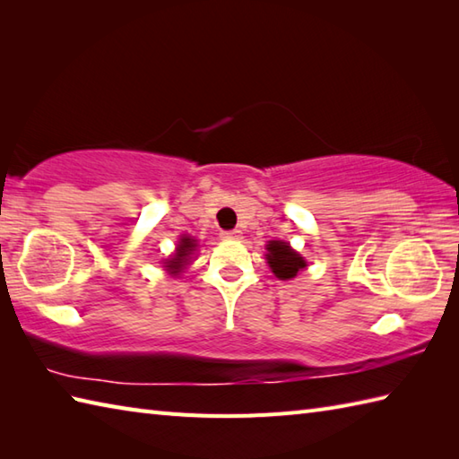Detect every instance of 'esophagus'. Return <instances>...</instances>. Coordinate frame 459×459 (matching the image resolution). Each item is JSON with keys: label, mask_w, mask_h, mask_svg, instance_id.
I'll list each match as a JSON object with an SVG mask.
<instances>
[{"label": "esophagus", "mask_w": 459, "mask_h": 459, "mask_svg": "<svg viewBox=\"0 0 459 459\" xmlns=\"http://www.w3.org/2000/svg\"><path fill=\"white\" fill-rule=\"evenodd\" d=\"M240 235H242V232L240 230H224V232H221V237L222 238H240Z\"/></svg>", "instance_id": "obj_1"}]
</instances>
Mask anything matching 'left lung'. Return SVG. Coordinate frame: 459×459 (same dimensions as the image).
Listing matches in <instances>:
<instances>
[{
  "label": "left lung",
  "instance_id": "obj_1",
  "mask_svg": "<svg viewBox=\"0 0 459 459\" xmlns=\"http://www.w3.org/2000/svg\"><path fill=\"white\" fill-rule=\"evenodd\" d=\"M266 258L272 272H274L280 280L294 278L301 268H306V260L301 258L298 252L291 250L288 242H281V240L270 242Z\"/></svg>",
  "mask_w": 459,
  "mask_h": 459
}]
</instances>
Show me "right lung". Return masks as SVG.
Returning a JSON list of instances; mask_svg holds the SVG:
<instances>
[{"label": "right lung", "instance_id": "1", "mask_svg": "<svg viewBox=\"0 0 459 459\" xmlns=\"http://www.w3.org/2000/svg\"><path fill=\"white\" fill-rule=\"evenodd\" d=\"M193 248H195V240L191 237H183L179 240L178 250H175L173 258L168 260V270H171L173 274H175V272H179L185 266V262L189 260V255L193 252Z\"/></svg>", "mask_w": 459, "mask_h": 459}]
</instances>
